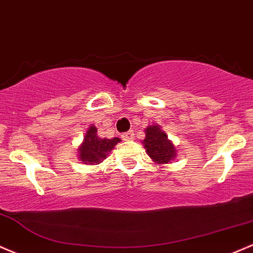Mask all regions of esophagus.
<instances>
[{
    "label": "esophagus",
    "mask_w": 253,
    "mask_h": 253,
    "mask_svg": "<svg viewBox=\"0 0 253 253\" xmlns=\"http://www.w3.org/2000/svg\"><path fill=\"white\" fill-rule=\"evenodd\" d=\"M122 138L124 139V141H132L133 138H135V133L131 130V131H127V132H124L123 135H122Z\"/></svg>",
    "instance_id": "esophagus-1"
}]
</instances>
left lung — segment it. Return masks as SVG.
<instances>
[{
    "label": "left lung",
    "mask_w": 253,
    "mask_h": 253,
    "mask_svg": "<svg viewBox=\"0 0 253 253\" xmlns=\"http://www.w3.org/2000/svg\"><path fill=\"white\" fill-rule=\"evenodd\" d=\"M143 144L148 155L161 165L170 162L176 155V149L173 143L169 141L167 135L160 129L159 126H151L145 129Z\"/></svg>",
    "instance_id": "8db88e82"
}]
</instances>
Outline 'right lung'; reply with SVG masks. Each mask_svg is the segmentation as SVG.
<instances>
[{"label": "right lung", "instance_id": "obj_1", "mask_svg": "<svg viewBox=\"0 0 253 253\" xmlns=\"http://www.w3.org/2000/svg\"><path fill=\"white\" fill-rule=\"evenodd\" d=\"M118 142H121V139L117 137L111 139L98 137L97 127L93 126H90L86 132L82 147L79 148L80 161L90 163V165L100 163L104 159H106L109 151L114 149Z\"/></svg>", "mask_w": 253, "mask_h": 253}]
</instances>
